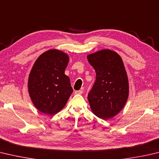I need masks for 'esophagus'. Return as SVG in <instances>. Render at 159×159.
Masks as SVG:
<instances>
[{
    "mask_svg": "<svg viewBox=\"0 0 159 159\" xmlns=\"http://www.w3.org/2000/svg\"><path fill=\"white\" fill-rule=\"evenodd\" d=\"M83 93V90H76L75 91V94H81Z\"/></svg>",
    "mask_w": 159,
    "mask_h": 159,
    "instance_id": "1",
    "label": "esophagus"
}]
</instances>
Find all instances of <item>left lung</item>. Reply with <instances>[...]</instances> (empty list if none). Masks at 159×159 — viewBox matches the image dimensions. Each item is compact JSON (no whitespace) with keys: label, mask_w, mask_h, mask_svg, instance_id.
Listing matches in <instances>:
<instances>
[{"label":"left lung","mask_w":159,"mask_h":159,"mask_svg":"<svg viewBox=\"0 0 159 159\" xmlns=\"http://www.w3.org/2000/svg\"><path fill=\"white\" fill-rule=\"evenodd\" d=\"M96 71V80L88 94L92 112L103 120L111 119L121 111L129 97V80L121 57L103 49L87 56Z\"/></svg>","instance_id":"obj_1"}]
</instances>
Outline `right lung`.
Segmentation results:
<instances>
[{
    "instance_id": "right-lung-1",
    "label": "right lung",
    "mask_w": 159,
    "mask_h": 159,
    "mask_svg": "<svg viewBox=\"0 0 159 159\" xmlns=\"http://www.w3.org/2000/svg\"><path fill=\"white\" fill-rule=\"evenodd\" d=\"M69 56L51 49L34 62L28 78V88L34 106L43 113L56 114L65 107L73 92L70 79L65 74Z\"/></svg>"
}]
</instances>
